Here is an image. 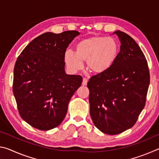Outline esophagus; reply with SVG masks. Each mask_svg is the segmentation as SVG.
I'll return each mask as SVG.
<instances>
[{"label":"esophagus","instance_id":"34e87169","mask_svg":"<svg viewBox=\"0 0 159 159\" xmlns=\"http://www.w3.org/2000/svg\"><path fill=\"white\" fill-rule=\"evenodd\" d=\"M87 83H88V80L86 79H83V82H82V85H87Z\"/></svg>","mask_w":159,"mask_h":159}]
</instances>
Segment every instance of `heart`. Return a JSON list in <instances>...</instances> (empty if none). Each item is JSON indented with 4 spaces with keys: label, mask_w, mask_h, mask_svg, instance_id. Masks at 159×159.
Listing matches in <instances>:
<instances>
[{
    "label": "heart",
    "mask_w": 159,
    "mask_h": 159,
    "mask_svg": "<svg viewBox=\"0 0 159 159\" xmlns=\"http://www.w3.org/2000/svg\"><path fill=\"white\" fill-rule=\"evenodd\" d=\"M119 52L117 41L112 37L93 36L83 39L75 46V52L66 50L64 60L67 68L72 72L81 69L83 61L95 74H102L111 68Z\"/></svg>",
    "instance_id": "obj_1"
}]
</instances>
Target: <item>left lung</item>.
Instances as JSON below:
<instances>
[{"instance_id": "1", "label": "left lung", "mask_w": 159, "mask_h": 159, "mask_svg": "<svg viewBox=\"0 0 159 159\" xmlns=\"http://www.w3.org/2000/svg\"><path fill=\"white\" fill-rule=\"evenodd\" d=\"M120 52L108 71L90 78V114L102 133L117 134L135 124L144 109L150 76L145 56L134 40L119 30Z\"/></svg>"}]
</instances>
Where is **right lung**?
<instances>
[{
	"mask_svg": "<svg viewBox=\"0 0 159 159\" xmlns=\"http://www.w3.org/2000/svg\"><path fill=\"white\" fill-rule=\"evenodd\" d=\"M80 33L46 32L26 45L16 61L13 93L21 118L32 127L49 130L60 124L82 76L66 74L64 55Z\"/></svg>",
	"mask_w": 159,
	"mask_h": 159,
	"instance_id": "right-lung-1",
	"label": "right lung"
}]
</instances>
